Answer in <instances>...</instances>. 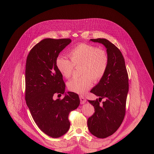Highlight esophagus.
Here are the masks:
<instances>
[{
	"label": "esophagus",
	"mask_w": 154,
	"mask_h": 154,
	"mask_svg": "<svg viewBox=\"0 0 154 154\" xmlns=\"http://www.w3.org/2000/svg\"><path fill=\"white\" fill-rule=\"evenodd\" d=\"M79 98H80V101H81V104H84L85 103H86L87 101V100L85 98V97L82 95H80L79 96Z\"/></svg>",
	"instance_id": "esophagus-1"
}]
</instances>
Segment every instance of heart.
<instances>
[{"label": "heart", "mask_w": 154, "mask_h": 154, "mask_svg": "<svg viewBox=\"0 0 154 154\" xmlns=\"http://www.w3.org/2000/svg\"><path fill=\"white\" fill-rule=\"evenodd\" d=\"M70 60L65 57L59 56L56 60V65L65 78H69L74 67L81 65L79 78H75L67 83L68 89L73 92L83 94L92 86L94 80L99 82L104 76L109 65V56L107 52L98 48L95 45L81 43L73 47L69 52Z\"/></svg>", "instance_id": "heart-1"}]
</instances>
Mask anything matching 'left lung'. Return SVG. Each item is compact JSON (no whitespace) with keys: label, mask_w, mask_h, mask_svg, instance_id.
Instances as JSON below:
<instances>
[{"label":"left lung","mask_w":154,"mask_h":154,"mask_svg":"<svg viewBox=\"0 0 154 154\" xmlns=\"http://www.w3.org/2000/svg\"><path fill=\"white\" fill-rule=\"evenodd\" d=\"M90 41L103 44L109 59L104 76L91 91L99 99L88 100L95 109L88 118V129L94 136L106 138L117 131L124 119L129 91L128 74L122 53L114 44L105 38ZM103 98L106 101L100 104Z\"/></svg>","instance_id":"obj_1"}]
</instances>
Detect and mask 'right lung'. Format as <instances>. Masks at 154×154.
Wrapping results in <instances>:
<instances>
[{
    "mask_svg": "<svg viewBox=\"0 0 154 154\" xmlns=\"http://www.w3.org/2000/svg\"><path fill=\"white\" fill-rule=\"evenodd\" d=\"M71 42L69 38H45L30 50L26 62V105L40 129L53 138L69 131V114L80 104L78 95L72 92L65 93L62 100L53 98L55 93L65 94V84L56 60Z\"/></svg>",
    "mask_w": 154,
    "mask_h": 154,
    "instance_id": "right-lung-1",
    "label": "right lung"
}]
</instances>
